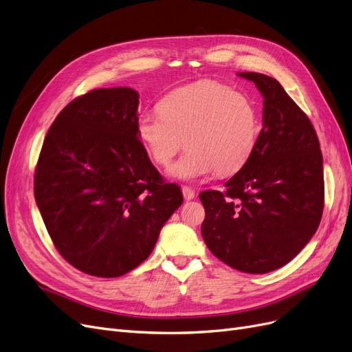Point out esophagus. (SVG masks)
I'll list each match as a JSON object with an SVG mask.
<instances>
[{
    "label": "esophagus",
    "mask_w": 352,
    "mask_h": 352,
    "mask_svg": "<svg viewBox=\"0 0 352 352\" xmlns=\"http://www.w3.org/2000/svg\"><path fill=\"white\" fill-rule=\"evenodd\" d=\"M181 190H183V196L186 200H192L194 197H196V192H194V190H191L190 187L184 186Z\"/></svg>",
    "instance_id": "obj_1"
}]
</instances>
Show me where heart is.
<instances>
[{
	"label": "heart",
	"instance_id": "1",
	"mask_svg": "<svg viewBox=\"0 0 352 352\" xmlns=\"http://www.w3.org/2000/svg\"><path fill=\"white\" fill-rule=\"evenodd\" d=\"M160 111L138 120V135L153 162L168 165L184 148L188 151L169 168L183 181L226 177L250 161L259 136L252 100L214 81H200L168 93Z\"/></svg>",
	"mask_w": 352,
	"mask_h": 352
}]
</instances>
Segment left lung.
Wrapping results in <instances>:
<instances>
[{"label": "left lung", "instance_id": "obj_1", "mask_svg": "<svg viewBox=\"0 0 352 352\" xmlns=\"http://www.w3.org/2000/svg\"><path fill=\"white\" fill-rule=\"evenodd\" d=\"M238 75L264 98L263 129L226 191L200 192L201 235L222 263L265 274L290 263L315 235L323 212V160L314 124L277 80Z\"/></svg>", "mask_w": 352, "mask_h": 352}]
</instances>
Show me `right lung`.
<instances>
[{
  "instance_id": "obj_1",
  "label": "right lung",
  "mask_w": 352,
  "mask_h": 352,
  "mask_svg": "<svg viewBox=\"0 0 352 352\" xmlns=\"http://www.w3.org/2000/svg\"><path fill=\"white\" fill-rule=\"evenodd\" d=\"M139 94L100 88L52 123L34 174V199L59 254L89 276L114 278L153 251L183 192L164 183L138 135Z\"/></svg>"
}]
</instances>
